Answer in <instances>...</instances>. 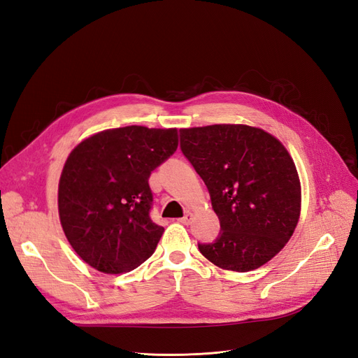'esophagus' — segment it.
Returning <instances> with one entry per match:
<instances>
[{
  "label": "esophagus",
  "mask_w": 358,
  "mask_h": 358,
  "mask_svg": "<svg viewBox=\"0 0 358 358\" xmlns=\"http://www.w3.org/2000/svg\"><path fill=\"white\" fill-rule=\"evenodd\" d=\"M192 220H193V214L190 213V210H187V213L184 214V217L180 218V222L184 224V226H189V224L192 222Z\"/></svg>",
  "instance_id": "34e87169"
}]
</instances>
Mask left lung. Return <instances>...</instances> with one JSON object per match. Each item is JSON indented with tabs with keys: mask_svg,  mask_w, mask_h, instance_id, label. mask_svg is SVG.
<instances>
[{
	"mask_svg": "<svg viewBox=\"0 0 358 358\" xmlns=\"http://www.w3.org/2000/svg\"><path fill=\"white\" fill-rule=\"evenodd\" d=\"M180 136L221 226L214 243L199 245L201 254L222 270L264 266L299 221L301 181L292 156L270 132L243 124L182 128Z\"/></svg>",
	"mask_w": 358,
	"mask_h": 358,
	"instance_id": "obj_1",
	"label": "left lung"
}]
</instances>
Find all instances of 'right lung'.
Listing matches in <instances>:
<instances>
[{"label":"right lung","instance_id":"1","mask_svg":"<svg viewBox=\"0 0 358 358\" xmlns=\"http://www.w3.org/2000/svg\"><path fill=\"white\" fill-rule=\"evenodd\" d=\"M177 148V128L140 125L104 129L75 145L59 181V217L88 266L121 274L155 252L164 227L149 217V177Z\"/></svg>","mask_w":358,"mask_h":358}]
</instances>
